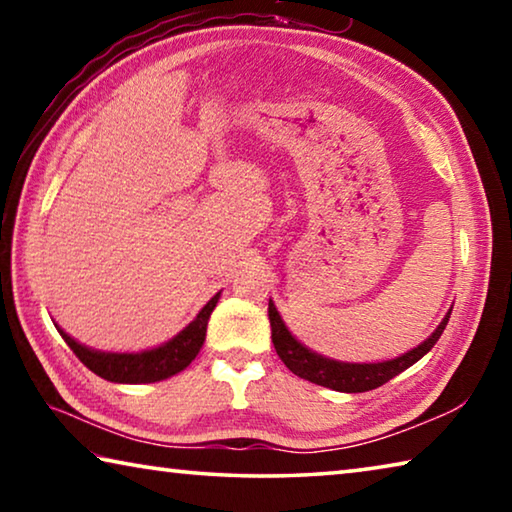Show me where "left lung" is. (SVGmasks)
Masks as SVG:
<instances>
[{
	"label": "left lung",
	"mask_w": 512,
	"mask_h": 512,
	"mask_svg": "<svg viewBox=\"0 0 512 512\" xmlns=\"http://www.w3.org/2000/svg\"><path fill=\"white\" fill-rule=\"evenodd\" d=\"M452 314V311H449ZM449 314L443 318V323L438 325L436 332H433L427 341L420 343L418 348H413L411 352L402 354L393 361H384V363H341V361H332L320 357V354L307 350L305 345H300L296 339H293L287 325L282 323L280 314L271 300H268V320H271V339L275 345L277 357L284 361L293 375H298L300 379H307L311 384L332 388V391H341V393H366L372 391V388L384 386L386 381H391L395 375H400L406 368H411L415 361H420L424 354H427L436 341L440 339V334L445 332Z\"/></svg>",
	"instance_id": "obj_1"
}]
</instances>
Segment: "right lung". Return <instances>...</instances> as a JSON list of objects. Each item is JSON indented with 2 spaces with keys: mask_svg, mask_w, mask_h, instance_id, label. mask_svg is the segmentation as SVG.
I'll return each mask as SVG.
<instances>
[{
  "mask_svg": "<svg viewBox=\"0 0 512 512\" xmlns=\"http://www.w3.org/2000/svg\"><path fill=\"white\" fill-rule=\"evenodd\" d=\"M221 293L207 302V305L198 311V316L189 323L183 332L173 336L169 343L160 345L155 350L137 352V354H115V352H97L85 348V345L76 343L72 336H67L63 329L58 327L60 336L72 348L76 357L81 359L85 368H90L94 375H99L115 384H153V381H162L171 375H178L185 370L189 363L196 359L198 350L203 348L207 320L219 302Z\"/></svg>",
  "mask_w": 512,
  "mask_h": 512,
  "instance_id": "1",
  "label": "right lung"
}]
</instances>
